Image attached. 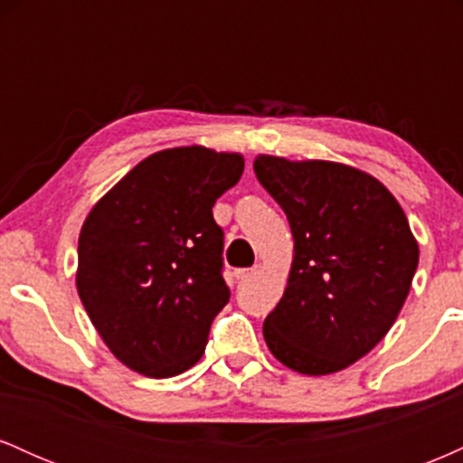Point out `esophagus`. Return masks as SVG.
<instances>
[{
  "label": "esophagus",
  "mask_w": 463,
  "mask_h": 463,
  "mask_svg": "<svg viewBox=\"0 0 463 463\" xmlns=\"http://www.w3.org/2000/svg\"><path fill=\"white\" fill-rule=\"evenodd\" d=\"M254 274H257V269H254V268H243V269H237L235 279L237 280H248V279H252Z\"/></svg>",
  "instance_id": "esophagus-1"
}]
</instances>
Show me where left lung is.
Listing matches in <instances>:
<instances>
[{"mask_svg": "<svg viewBox=\"0 0 463 463\" xmlns=\"http://www.w3.org/2000/svg\"><path fill=\"white\" fill-rule=\"evenodd\" d=\"M254 174L289 220L294 261L263 337L300 374H333L396 322L418 268L398 200L370 174L333 161L259 154Z\"/></svg>", "mask_w": 463, "mask_h": 463, "instance_id": "1", "label": "left lung"}]
</instances>
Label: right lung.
Masks as SVG:
<instances>
[{
  "mask_svg": "<svg viewBox=\"0 0 463 463\" xmlns=\"http://www.w3.org/2000/svg\"><path fill=\"white\" fill-rule=\"evenodd\" d=\"M241 174L237 152L169 147L132 167L84 220L80 300L130 370L167 379L204 354L211 322L231 298L213 204Z\"/></svg>",
  "mask_w": 463,
  "mask_h": 463,
  "instance_id": "add662e5",
  "label": "right lung"
}]
</instances>
